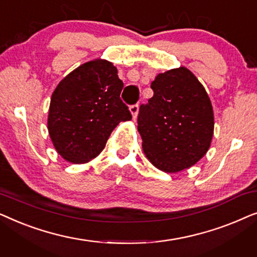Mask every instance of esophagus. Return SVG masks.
Segmentation results:
<instances>
[{
  "label": "esophagus",
  "mask_w": 257,
  "mask_h": 257,
  "mask_svg": "<svg viewBox=\"0 0 257 257\" xmlns=\"http://www.w3.org/2000/svg\"><path fill=\"white\" fill-rule=\"evenodd\" d=\"M130 112H131L132 118L136 119L137 115H138V112H139L138 104H135V105H132V106H130Z\"/></svg>",
  "instance_id": "obj_1"
}]
</instances>
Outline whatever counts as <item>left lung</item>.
Returning <instances> with one entry per match:
<instances>
[{
    "mask_svg": "<svg viewBox=\"0 0 257 257\" xmlns=\"http://www.w3.org/2000/svg\"><path fill=\"white\" fill-rule=\"evenodd\" d=\"M153 97L142 105L138 131L150 163L166 173L192 167L208 151L214 135L210 99L185 66L157 75Z\"/></svg>",
    "mask_w": 257,
    "mask_h": 257,
    "instance_id": "1",
    "label": "left lung"
}]
</instances>
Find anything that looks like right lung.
Masks as SVG:
<instances>
[{
	"label": "right lung",
	"mask_w": 257,
	"mask_h": 257,
	"mask_svg": "<svg viewBox=\"0 0 257 257\" xmlns=\"http://www.w3.org/2000/svg\"><path fill=\"white\" fill-rule=\"evenodd\" d=\"M124 84L106 59L84 63L65 76L52 92L48 131L66 161L85 164L104 150L115 126L132 119L120 99Z\"/></svg>",
	"instance_id": "obj_1"
}]
</instances>
